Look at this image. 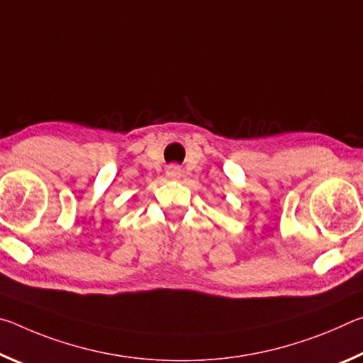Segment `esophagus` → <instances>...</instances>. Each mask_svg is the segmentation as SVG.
<instances>
[{
	"label": "esophagus",
	"instance_id": "esophagus-1",
	"mask_svg": "<svg viewBox=\"0 0 363 363\" xmlns=\"http://www.w3.org/2000/svg\"><path fill=\"white\" fill-rule=\"evenodd\" d=\"M167 176L169 177V179H179V177L182 176V169L179 164H169V167L167 168Z\"/></svg>",
	"mask_w": 363,
	"mask_h": 363
}]
</instances>
